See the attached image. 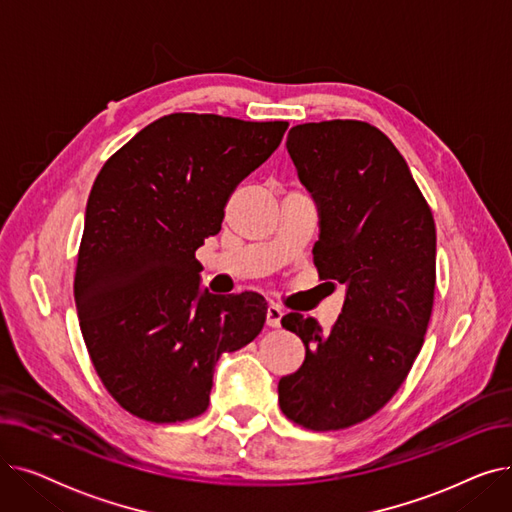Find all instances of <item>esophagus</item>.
<instances>
[{"label": "esophagus", "mask_w": 512, "mask_h": 512, "mask_svg": "<svg viewBox=\"0 0 512 512\" xmlns=\"http://www.w3.org/2000/svg\"><path fill=\"white\" fill-rule=\"evenodd\" d=\"M280 319H282V309L278 305H267V326L270 328H278L280 326Z\"/></svg>", "instance_id": "obj_1"}]
</instances>
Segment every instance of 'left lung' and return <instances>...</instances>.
<instances>
[{
  "label": "left lung",
  "instance_id": "left-lung-1",
  "mask_svg": "<svg viewBox=\"0 0 512 512\" xmlns=\"http://www.w3.org/2000/svg\"><path fill=\"white\" fill-rule=\"evenodd\" d=\"M286 149L319 209L313 263L344 286L330 332L288 313L305 361L278 384L282 413L313 432L357 425L396 394L421 351L436 288V224L405 157L359 120L292 126Z\"/></svg>",
  "mask_w": 512,
  "mask_h": 512
}]
</instances>
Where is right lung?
Segmentation results:
<instances>
[{"label": "right lung", "instance_id": "1", "mask_svg": "<svg viewBox=\"0 0 512 512\" xmlns=\"http://www.w3.org/2000/svg\"><path fill=\"white\" fill-rule=\"evenodd\" d=\"M288 122L170 114L105 161L80 240L74 301L93 367L118 405L153 423L199 417L222 353L263 328L257 292L199 288L195 251Z\"/></svg>", "mask_w": 512, "mask_h": 512}]
</instances>
